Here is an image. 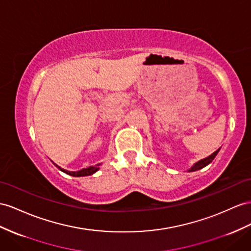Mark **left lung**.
Instances as JSON below:
<instances>
[{
	"mask_svg": "<svg viewBox=\"0 0 251 251\" xmlns=\"http://www.w3.org/2000/svg\"><path fill=\"white\" fill-rule=\"evenodd\" d=\"M221 149H218L217 151H215L213 153H211L210 156H208L207 158H203L201 160H199V161H197L196 163L193 164L191 166V169L188 170V172H195V171H198V170H201L203 169L204 166H207L208 164H210L212 161H213V159L216 157V155L218 153V151H220Z\"/></svg>",
	"mask_w": 251,
	"mask_h": 251,
	"instance_id": "obj_1",
	"label": "left lung"
}]
</instances>
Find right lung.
<instances>
[{"label":"right lung","mask_w":251,"mask_h":251,"mask_svg":"<svg viewBox=\"0 0 251 251\" xmlns=\"http://www.w3.org/2000/svg\"><path fill=\"white\" fill-rule=\"evenodd\" d=\"M55 165H56V164H55ZM100 165V164H96V165H94V166H89V168L82 169V170L77 171V172H70V171L61 169L60 166H58V165H56V166H57V168H58L61 172L66 173V174H68V175H70V176H73V177H83V176H90V175H92V174H94V173L98 172V171L100 170V168H99Z\"/></svg>","instance_id":"obj_1"}]
</instances>
